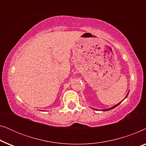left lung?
<instances>
[{
  "instance_id": "8db88e82",
  "label": "left lung",
  "mask_w": 146,
  "mask_h": 146,
  "mask_svg": "<svg viewBox=\"0 0 146 146\" xmlns=\"http://www.w3.org/2000/svg\"><path fill=\"white\" fill-rule=\"evenodd\" d=\"M126 97H127V96H126ZM126 97H125V98H126ZM120 103H121V102H120ZM120 103L117 104H116V105H115V106H113L112 108H109V109H108V110H111V109L114 108H115V107H117V106H118V105H119V104H120ZM104 111H106V110H104Z\"/></svg>"
}]
</instances>
